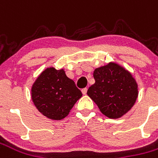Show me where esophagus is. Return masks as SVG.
I'll return each instance as SVG.
<instances>
[{"label": "esophagus", "instance_id": "1", "mask_svg": "<svg viewBox=\"0 0 158 158\" xmlns=\"http://www.w3.org/2000/svg\"><path fill=\"white\" fill-rule=\"evenodd\" d=\"M82 93L84 95H86V93H87V88H84V89H82Z\"/></svg>", "mask_w": 158, "mask_h": 158}]
</instances>
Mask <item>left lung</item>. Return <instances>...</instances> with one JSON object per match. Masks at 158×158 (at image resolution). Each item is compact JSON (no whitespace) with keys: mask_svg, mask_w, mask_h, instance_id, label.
I'll return each mask as SVG.
<instances>
[{"mask_svg":"<svg viewBox=\"0 0 158 158\" xmlns=\"http://www.w3.org/2000/svg\"><path fill=\"white\" fill-rule=\"evenodd\" d=\"M96 82L87 95L109 118H119L129 112L138 97V85L132 74L115 62L95 69Z\"/></svg>","mask_w":158,"mask_h":158,"instance_id":"obj_1","label":"left lung"}]
</instances>
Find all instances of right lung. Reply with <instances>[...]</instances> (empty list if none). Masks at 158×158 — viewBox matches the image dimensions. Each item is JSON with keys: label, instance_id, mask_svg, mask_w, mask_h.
Here are the masks:
<instances>
[{"label": "right lung", "instance_id": "obj_1", "mask_svg": "<svg viewBox=\"0 0 158 158\" xmlns=\"http://www.w3.org/2000/svg\"><path fill=\"white\" fill-rule=\"evenodd\" d=\"M82 92L63 69L47 68L38 76L31 88V97L36 108L44 116L61 120L69 115Z\"/></svg>", "mask_w": 158, "mask_h": 158}]
</instances>
